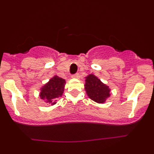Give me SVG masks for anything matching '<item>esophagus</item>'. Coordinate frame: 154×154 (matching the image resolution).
<instances>
[{
    "instance_id": "34e87169",
    "label": "esophagus",
    "mask_w": 154,
    "mask_h": 154,
    "mask_svg": "<svg viewBox=\"0 0 154 154\" xmlns=\"http://www.w3.org/2000/svg\"><path fill=\"white\" fill-rule=\"evenodd\" d=\"M72 78H75V79H79L80 78V74L77 73V74H74V75L72 76Z\"/></svg>"
}]
</instances>
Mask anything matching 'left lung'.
<instances>
[{
	"mask_svg": "<svg viewBox=\"0 0 154 154\" xmlns=\"http://www.w3.org/2000/svg\"><path fill=\"white\" fill-rule=\"evenodd\" d=\"M85 78L84 88L88 97L97 103H104L111 95L109 87L92 74H88Z\"/></svg>",
	"mask_w": 154,
	"mask_h": 154,
	"instance_id": "left-lung-1",
	"label": "left lung"
}]
</instances>
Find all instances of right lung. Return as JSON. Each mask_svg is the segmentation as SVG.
<instances>
[{"mask_svg": "<svg viewBox=\"0 0 154 154\" xmlns=\"http://www.w3.org/2000/svg\"><path fill=\"white\" fill-rule=\"evenodd\" d=\"M66 80L55 75L40 88L39 97L50 106L57 103V99L62 97L64 92Z\"/></svg>", "mask_w": 154, "mask_h": 154, "instance_id": "1", "label": "right lung"}]
</instances>
